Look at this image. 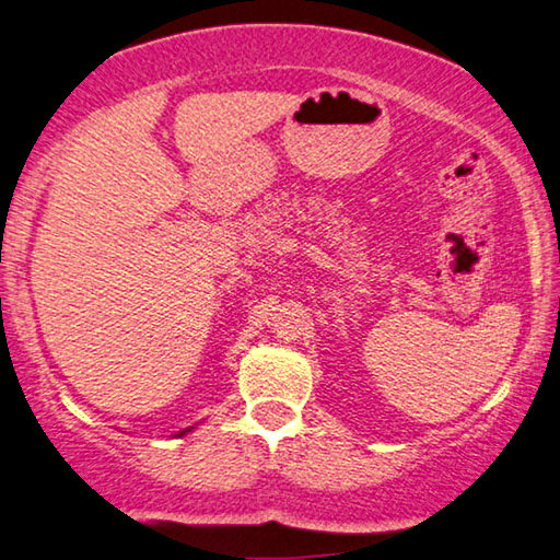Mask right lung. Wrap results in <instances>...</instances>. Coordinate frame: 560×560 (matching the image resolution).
<instances>
[{
    "label": "right lung",
    "instance_id": "add662e5",
    "mask_svg": "<svg viewBox=\"0 0 560 560\" xmlns=\"http://www.w3.org/2000/svg\"><path fill=\"white\" fill-rule=\"evenodd\" d=\"M185 432H189V430H185ZM185 432H179V438H183V434H185Z\"/></svg>",
    "mask_w": 560,
    "mask_h": 560
}]
</instances>
